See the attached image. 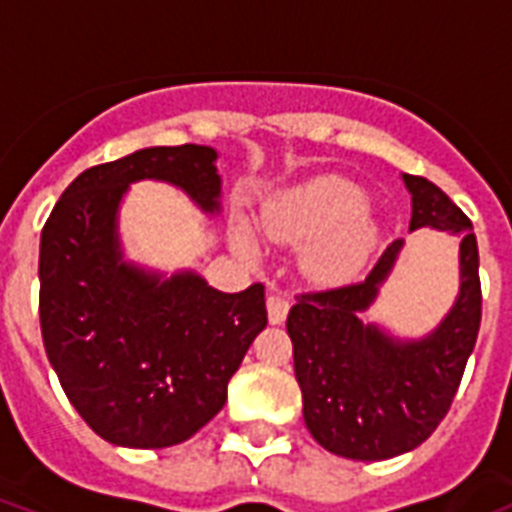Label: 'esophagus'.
<instances>
[{"label": "esophagus", "instance_id": "34e87169", "mask_svg": "<svg viewBox=\"0 0 512 512\" xmlns=\"http://www.w3.org/2000/svg\"><path fill=\"white\" fill-rule=\"evenodd\" d=\"M287 313H289L287 297L279 295V292L268 295V321H271V324H281V321L287 319Z\"/></svg>", "mask_w": 512, "mask_h": 512}]
</instances>
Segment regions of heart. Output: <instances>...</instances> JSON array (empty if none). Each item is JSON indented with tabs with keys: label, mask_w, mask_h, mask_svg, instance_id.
<instances>
[{
	"label": "heart",
	"mask_w": 512,
	"mask_h": 512,
	"mask_svg": "<svg viewBox=\"0 0 512 512\" xmlns=\"http://www.w3.org/2000/svg\"><path fill=\"white\" fill-rule=\"evenodd\" d=\"M263 231L271 241L303 247L300 265L313 281L335 284L356 276L377 241V225L366 215V196L342 177H316L265 207ZM239 249L252 252L247 228H236Z\"/></svg>",
	"instance_id": "heart-1"
}]
</instances>
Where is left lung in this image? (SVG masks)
Here are the masks:
<instances>
[{
    "instance_id": "1",
    "label": "left lung",
    "mask_w": 512,
    "mask_h": 512,
    "mask_svg": "<svg viewBox=\"0 0 512 512\" xmlns=\"http://www.w3.org/2000/svg\"><path fill=\"white\" fill-rule=\"evenodd\" d=\"M412 223L460 239V292L441 324L425 337H396L364 321L404 249L390 244L358 284L305 292L287 316L303 417L327 452L348 460H390L412 452L444 420L460 388L478 327V244L468 215L425 177L404 175Z\"/></svg>"
}]
</instances>
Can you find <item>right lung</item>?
Here are the masks:
<instances>
[{"mask_svg":"<svg viewBox=\"0 0 512 512\" xmlns=\"http://www.w3.org/2000/svg\"><path fill=\"white\" fill-rule=\"evenodd\" d=\"M217 151L154 146L84 170L42 228L39 319L68 401L108 444L164 449L204 428L268 324L265 287L228 295L199 273L164 276L124 260L119 204L162 180L207 215L220 212Z\"/></svg>","mask_w":512,"mask_h":512,"instance_id":"add662e5","label":"right lung"}]
</instances>
